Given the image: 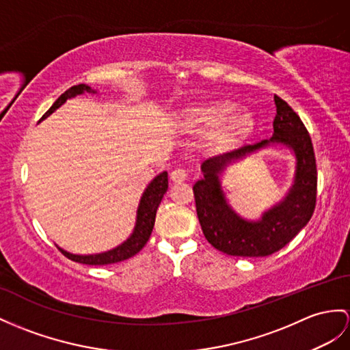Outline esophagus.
<instances>
[{
    "mask_svg": "<svg viewBox=\"0 0 350 350\" xmlns=\"http://www.w3.org/2000/svg\"><path fill=\"white\" fill-rule=\"evenodd\" d=\"M170 180H172L175 184L185 181L187 180V170L183 169V167H176L175 170H172V174H170Z\"/></svg>",
    "mask_w": 350,
    "mask_h": 350,
    "instance_id": "obj_1",
    "label": "esophagus"
}]
</instances>
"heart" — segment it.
<instances>
[{
	"label": "heart",
	"mask_w": 350,
	"mask_h": 350,
	"mask_svg": "<svg viewBox=\"0 0 350 350\" xmlns=\"http://www.w3.org/2000/svg\"><path fill=\"white\" fill-rule=\"evenodd\" d=\"M185 120L199 129L208 131L219 126V132L226 138H236L246 132L251 124V116L236 109L232 102L218 100L206 105L187 109Z\"/></svg>",
	"instance_id": "obj_1"
}]
</instances>
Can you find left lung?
Returning a JSON list of instances; mask_svg holds the SVG:
<instances>
[{"label": "left lung", "instance_id": "8db88e82", "mask_svg": "<svg viewBox=\"0 0 350 350\" xmlns=\"http://www.w3.org/2000/svg\"><path fill=\"white\" fill-rule=\"evenodd\" d=\"M273 136L202 161L203 176L193 185L196 211L206 241L234 257H267L291 242L306 227L317 203V160L309 132L294 109L275 96ZM285 146L296 157L293 185L258 220L241 217L228 203L220 185L227 165L267 146Z\"/></svg>", "mask_w": 350, "mask_h": 350}]
</instances>
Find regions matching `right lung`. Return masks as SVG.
<instances>
[{
	"label": "right lung",
	"instance_id": "obj_1",
	"mask_svg": "<svg viewBox=\"0 0 350 350\" xmlns=\"http://www.w3.org/2000/svg\"><path fill=\"white\" fill-rule=\"evenodd\" d=\"M83 93H96V90L88 86V84H77V86H72L71 89H68L56 99L55 104L49 108V111L44 116L41 117V120H44V118H47L50 114H53L59 107L65 104L66 99L75 98L77 95H83ZM167 185H169L167 172H161L157 176L152 178L151 183L146 187V190H144L139 199L138 209H136L135 227L132 230L131 236L127 237L123 243L117 245L116 248L105 252L88 254V255L68 252L64 248H61V246H57L59 251H61L65 257H68L70 260L75 262H81V264H89V266H104V264L120 262L123 260L133 257L135 254H138L144 246H146V243L150 239L152 227H154L156 212L161 199H163L165 193L167 191Z\"/></svg>",
	"mask_w": 350,
	"mask_h": 350
}]
</instances>
